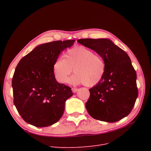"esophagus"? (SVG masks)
Returning <instances> with one entry per match:
<instances>
[{
	"label": "esophagus",
	"mask_w": 151,
	"mask_h": 151,
	"mask_svg": "<svg viewBox=\"0 0 151 151\" xmlns=\"http://www.w3.org/2000/svg\"><path fill=\"white\" fill-rule=\"evenodd\" d=\"M71 90H72V91H73V92H74V93H75V92H76L79 89H78V88H73L72 89H71Z\"/></svg>",
	"instance_id": "34e87169"
}]
</instances>
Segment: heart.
<instances>
[{"mask_svg":"<svg viewBox=\"0 0 151 151\" xmlns=\"http://www.w3.org/2000/svg\"><path fill=\"white\" fill-rule=\"evenodd\" d=\"M52 69L55 79L59 83H66L73 69L75 74L70 79V83L93 87L104 78L106 63L100 54L86 46H77L65 52L64 59L55 60Z\"/></svg>","mask_w":151,"mask_h":151,"instance_id":"b5f03b06","label":"heart"}]
</instances>
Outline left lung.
<instances>
[{
	"mask_svg": "<svg viewBox=\"0 0 151 151\" xmlns=\"http://www.w3.org/2000/svg\"><path fill=\"white\" fill-rule=\"evenodd\" d=\"M77 42L100 54L106 63L103 80L89 89L86 107L90 116L108 122L128 116L138 95L137 73L128 54L108 39L83 38Z\"/></svg>",
	"mask_w": 151,
	"mask_h": 151,
	"instance_id": "8db88e82",
	"label": "left lung"
}]
</instances>
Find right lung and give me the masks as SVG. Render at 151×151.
Segmentation results:
<instances>
[{"label":"right lung","instance_id":"obj_1","mask_svg":"<svg viewBox=\"0 0 151 151\" xmlns=\"http://www.w3.org/2000/svg\"><path fill=\"white\" fill-rule=\"evenodd\" d=\"M74 40L42 44L23 57L12 78L14 105L23 120L37 127L56 123L62 116L65 101L73 96L71 88L59 83L53 64Z\"/></svg>","mask_w":151,"mask_h":151}]
</instances>
